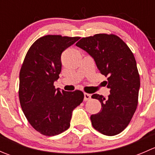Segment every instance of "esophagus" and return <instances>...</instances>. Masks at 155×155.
Returning <instances> with one entry per match:
<instances>
[{"instance_id": "1", "label": "esophagus", "mask_w": 155, "mask_h": 155, "mask_svg": "<svg viewBox=\"0 0 155 155\" xmlns=\"http://www.w3.org/2000/svg\"><path fill=\"white\" fill-rule=\"evenodd\" d=\"M91 94H87V93H84V101H89L91 99Z\"/></svg>"}]
</instances>
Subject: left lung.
Listing matches in <instances>:
<instances>
[{
  "label": "left lung",
  "instance_id": "obj_1",
  "mask_svg": "<svg viewBox=\"0 0 155 155\" xmlns=\"http://www.w3.org/2000/svg\"><path fill=\"white\" fill-rule=\"evenodd\" d=\"M76 46L86 51L95 61L101 74L107 77L110 94L107 98L94 94L101 104L98 113L91 115L93 127L102 134L115 136L130 122L138 105L140 79L134 54L117 35L97 34L83 37Z\"/></svg>",
  "mask_w": 155,
  "mask_h": 155
}]
</instances>
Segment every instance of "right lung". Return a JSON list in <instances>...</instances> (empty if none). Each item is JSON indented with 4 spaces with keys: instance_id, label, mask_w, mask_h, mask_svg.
<instances>
[{
    "instance_id": "add662e5",
    "label": "right lung",
    "mask_w": 155,
    "mask_h": 155,
    "mask_svg": "<svg viewBox=\"0 0 155 155\" xmlns=\"http://www.w3.org/2000/svg\"><path fill=\"white\" fill-rule=\"evenodd\" d=\"M79 37L46 35L30 47L19 73L18 97L31 126L47 137L58 135L70 126L72 112L83 101L79 90L56 89L54 82L61 71L62 52Z\"/></svg>"
}]
</instances>
